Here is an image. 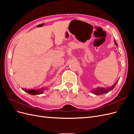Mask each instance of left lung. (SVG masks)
I'll use <instances>...</instances> for the list:
<instances>
[{"instance_id": "8db88e82", "label": "left lung", "mask_w": 134, "mask_h": 134, "mask_svg": "<svg viewBox=\"0 0 134 134\" xmlns=\"http://www.w3.org/2000/svg\"><path fill=\"white\" fill-rule=\"evenodd\" d=\"M115 44L116 45V46L118 47V45H117V42L115 41ZM117 83V82L116 83H115L111 87H108V88H106L97 87V88L95 89V90H93V91L92 92V93H94V94H95L96 95H100V94H104V93H108V92L112 91L113 89L115 88V87L116 86Z\"/></svg>"}]
</instances>
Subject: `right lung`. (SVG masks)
I'll list each match as a JSON object with an SVG mask.
<instances>
[{"mask_svg":"<svg viewBox=\"0 0 134 134\" xmlns=\"http://www.w3.org/2000/svg\"><path fill=\"white\" fill-rule=\"evenodd\" d=\"M22 90L25 91L27 93H28L30 94L31 95H36V94H42V93L43 92V91L45 90V89L42 88L41 90L39 89L38 90H26V89H22Z\"/></svg>","mask_w":134,"mask_h":134,"instance_id":"add662e5","label":"right lung"}]
</instances>
